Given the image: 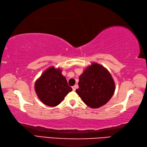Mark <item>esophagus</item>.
<instances>
[{
  "label": "esophagus",
  "mask_w": 147,
  "mask_h": 147,
  "mask_svg": "<svg viewBox=\"0 0 147 147\" xmlns=\"http://www.w3.org/2000/svg\"><path fill=\"white\" fill-rule=\"evenodd\" d=\"M76 87H77L76 85H74V86H73V87H72V88H73V91H75V90H76Z\"/></svg>",
  "instance_id": "obj_1"
}]
</instances>
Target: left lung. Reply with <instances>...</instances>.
<instances>
[{"instance_id":"left-lung-1","label":"left lung","mask_w":147,"mask_h":147,"mask_svg":"<svg viewBox=\"0 0 147 147\" xmlns=\"http://www.w3.org/2000/svg\"><path fill=\"white\" fill-rule=\"evenodd\" d=\"M79 88L76 92L85 104L92 108L106 105L113 96L115 85L105 67L94 62L80 76Z\"/></svg>"}]
</instances>
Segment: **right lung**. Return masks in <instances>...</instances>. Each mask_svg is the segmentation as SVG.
<instances>
[{
	"label": "right lung",
	"mask_w": 147,
	"mask_h": 147,
	"mask_svg": "<svg viewBox=\"0 0 147 147\" xmlns=\"http://www.w3.org/2000/svg\"><path fill=\"white\" fill-rule=\"evenodd\" d=\"M72 90L62 74V70L53 66L47 69L35 83V91L39 99L51 107L59 105Z\"/></svg>",
	"instance_id": "1"
}]
</instances>
